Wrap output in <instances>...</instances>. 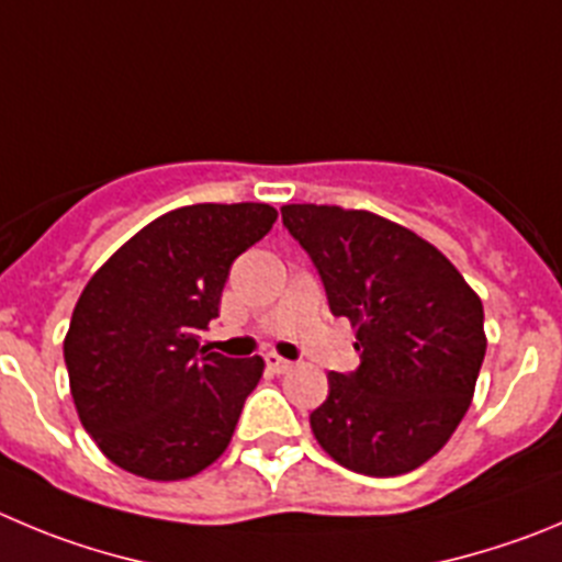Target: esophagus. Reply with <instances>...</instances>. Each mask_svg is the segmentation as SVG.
I'll return each instance as SVG.
<instances>
[{
    "mask_svg": "<svg viewBox=\"0 0 562 562\" xmlns=\"http://www.w3.org/2000/svg\"><path fill=\"white\" fill-rule=\"evenodd\" d=\"M266 366H269V371H274V374H285V371L293 369L291 360L280 358V355H277V352L266 355Z\"/></svg>",
    "mask_w": 562,
    "mask_h": 562,
    "instance_id": "34e87169",
    "label": "esophagus"
}]
</instances>
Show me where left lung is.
<instances>
[{"label":"left lung","instance_id":"8db88e82","mask_svg":"<svg viewBox=\"0 0 562 562\" xmlns=\"http://www.w3.org/2000/svg\"><path fill=\"white\" fill-rule=\"evenodd\" d=\"M282 222L313 257L329 311L358 333L360 369L329 371L311 413L318 447L358 474L418 469L474 396L487 346L480 296L429 240L369 210L285 204Z\"/></svg>","mask_w":562,"mask_h":562}]
</instances>
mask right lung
I'll use <instances>...</instances> for the list:
<instances>
[{
  "label": "right lung",
  "instance_id": "right-lung-1",
  "mask_svg": "<svg viewBox=\"0 0 562 562\" xmlns=\"http://www.w3.org/2000/svg\"><path fill=\"white\" fill-rule=\"evenodd\" d=\"M274 222L277 210L263 202L177 207L88 280L63 358L77 416L110 463L177 482L229 447L266 363L210 352L199 335L218 316L235 257Z\"/></svg>",
  "mask_w": 562,
  "mask_h": 562
}]
</instances>
